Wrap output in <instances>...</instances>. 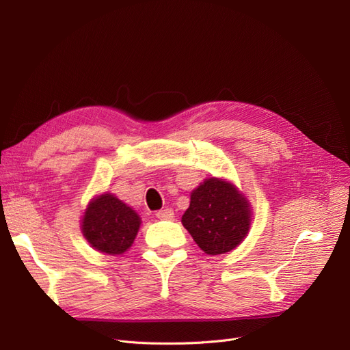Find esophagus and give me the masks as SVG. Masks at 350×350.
I'll use <instances>...</instances> for the list:
<instances>
[{"instance_id": "1", "label": "esophagus", "mask_w": 350, "mask_h": 350, "mask_svg": "<svg viewBox=\"0 0 350 350\" xmlns=\"http://www.w3.org/2000/svg\"><path fill=\"white\" fill-rule=\"evenodd\" d=\"M155 216H157L160 221H170V219H173L174 217V212H173V209H161V211H159L157 213H155Z\"/></svg>"}]
</instances>
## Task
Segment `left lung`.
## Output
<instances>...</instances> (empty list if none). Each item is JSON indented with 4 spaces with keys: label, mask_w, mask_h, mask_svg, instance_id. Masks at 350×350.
Here are the masks:
<instances>
[{
    "label": "left lung",
    "mask_w": 350,
    "mask_h": 350,
    "mask_svg": "<svg viewBox=\"0 0 350 350\" xmlns=\"http://www.w3.org/2000/svg\"><path fill=\"white\" fill-rule=\"evenodd\" d=\"M251 217L247 198L232 183L212 177L191 191L182 224L203 252L219 255L235 250L245 239Z\"/></svg>",
    "instance_id": "8db88e82"
}]
</instances>
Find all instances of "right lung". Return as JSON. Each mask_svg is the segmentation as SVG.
Returning a JSON list of instances; mask_svg holds the SVG:
<instances>
[{
	"instance_id": "add662e5",
	"label": "right lung",
	"mask_w": 350,
	"mask_h": 350,
	"mask_svg": "<svg viewBox=\"0 0 350 350\" xmlns=\"http://www.w3.org/2000/svg\"><path fill=\"white\" fill-rule=\"evenodd\" d=\"M141 225L133 208L111 193L90 200L82 219V234L90 247L108 255H121L131 247Z\"/></svg>"
}]
</instances>
